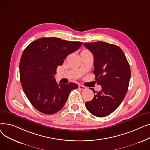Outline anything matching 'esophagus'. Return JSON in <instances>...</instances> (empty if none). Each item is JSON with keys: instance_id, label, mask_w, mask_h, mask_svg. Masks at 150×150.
<instances>
[{"instance_id": "esophagus-1", "label": "esophagus", "mask_w": 150, "mask_h": 150, "mask_svg": "<svg viewBox=\"0 0 150 150\" xmlns=\"http://www.w3.org/2000/svg\"><path fill=\"white\" fill-rule=\"evenodd\" d=\"M78 88H79V89H80L81 90H86V89H87V88L85 87V86H82V85L78 86Z\"/></svg>"}]
</instances>
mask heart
<instances>
[{
    "mask_svg": "<svg viewBox=\"0 0 150 150\" xmlns=\"http://www.w3.org/2000/svg\"><path fill=\"white\" fill-rule=\"evenodd\" d=\"M83 51H87V50H83Z\"/></svg>",
    "mask_w": 150,
    "mask_h": 150,
    "instance_id": "obj_1",
    "label": "heart"
}]
</instances>
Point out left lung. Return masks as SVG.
<instances>
[{"label":"left lung","mask_w":150,"mask_h":150,"mask_svg":"<svg viewBox=\"0 0 150 150\" xmlns=\"http://www.w3.org/2000/svg\"><path fill=\"white\" fill-rule=\"evenodd\" d=\"M84 45L93 55V73L97 84L101 86V91L97 92L91 101L86 102L85 106L92 115L106 117L119 106L125 97L131 78L130 66L117 45L102 41Z\"/></svg>","instance_id":"left-lung-1"}]
</instances>
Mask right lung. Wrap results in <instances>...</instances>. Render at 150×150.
<instances>
[{
    "instance_id": "obj_1",
    "label": "right lung",
    "mask_w": 150,
    "mask_h": 150,
    "mask_svg": "<svg viewBox=\"0 0 150 150\" xmlns=\"http://www.w3.org/2000/svg\"><path fill=\"white\" fill-rule=\"evenodd\" d=\"M83 43L42 38L31 42L23 50L19 63L20 80L27 98L39 112L45 114L58 112L70 92L78 88L71 82L58 84L53 76L67 55L77 50Z\"/></svg>"
}]
</instances>
